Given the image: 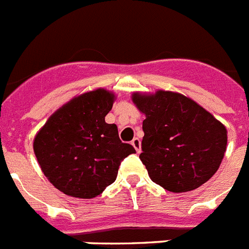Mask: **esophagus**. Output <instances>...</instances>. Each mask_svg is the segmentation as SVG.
Segmentation results:
<instances>
[{
  "instance_id": "34e87169",
  "label": "esophagus",
  "mask_w": 249,
  "mask_h": 249,
  "mask_svg": "<svg viewBox=\"0 0 249 249\" xmlns=\"http://www.w3.org/2000/svg\"><path fill=\"white\" fill-rule=\"evenodd\" d=\"M131 144H133V147L135 148L138 153H141V141L138 139V138H134L133 141H131Z\"/></svg>"
}]
</instances>
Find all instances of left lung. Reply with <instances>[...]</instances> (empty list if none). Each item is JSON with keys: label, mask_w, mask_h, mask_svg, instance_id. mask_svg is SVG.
<instances>
[{"label": "left lung", "mask_w": 249, "mask_h": 249, "mask_svg": "<svg viewBox=\"0 0 249 249\" xmlns=\"http://www.w3.org/2000/svg\"><path fill=\"white\" fill-rule=\"evenodd\" d=\"M143 114L139 156L153 182L171 192L195 190L213 177L227 149V129L191 99L170 91L133 95Z\"/></svg>", "instance_id": "obj_1"}]
</instances>
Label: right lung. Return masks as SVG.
I'll use <instances>...</instances> for the list:
<instances>
[{
    "label": "right lung",
    "instance_id": "1",
    "mask_svg": "<svg viewBox=\"0 0 249 249\" xmlns=\"http://www.w3.org/2000/svg\"><path fill=\"white\" fill-rule=\"evenodd\" d=\"M114 95L106 89L83 93L54 112L34 139L41 171L66 195L92 199L118 176L119 166L135 149L105 123Z\"/></svg>",
    "mask_w": 249,
    "mask_h": 249
}]
</instances>
